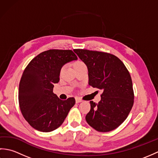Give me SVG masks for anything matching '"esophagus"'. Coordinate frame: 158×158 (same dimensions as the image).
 Wrapping results in <instances>:
<instances>
[{
  "label": "esophagus",
  "instance_id": "1",
  "mask_svg": "<svg viewBox=\"0 0 158 158\" xmlns=\"http://www.w3.org/2000/svg\"><path fill=\"white\" fill-rule=\"evenodd\" d=\"M75 100H76V103H79V102H82V100L81 98H79V97H76Z\"/></svg>",
  "mask_w": 158,
  "mask_h": 158
}]
</instances>
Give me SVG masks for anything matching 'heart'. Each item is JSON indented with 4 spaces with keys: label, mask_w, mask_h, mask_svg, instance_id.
Masks as SVG:
<instances>
[{
    "label": "heart",
    "mask_w": 158,
    "mask_h": 158,
    "mask_svg": "<svg viewBox=\"0 0 158 158\" xmlns=\"http://www.w3.org/2000/svg\"><path fill=\"white\" fill-rule=\"evenodd\" d=\"M83 64H84V63H83L82 61L78 60V61H76L75 63L73 64V66H74V68H75V67H77V66H81V65H83Z\"/></svg>",
    "instance_id": "b5f03b06"
}]
</instances>
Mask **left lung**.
I'll return each instance as SVG.
<instances>
[{
  "label": "left lung",
  "mask_w": 158,
  "mask_h": 158,
  "mask_svg": "<svg viewBox=\"0 0 158 158\" xmlns=\"http://www.w3.org/2000/svg\"><path fill=\"white\" fill-rule=\"evenodd\" d=\"M74 52L88 67L89 85L102 91L98 103L90 101L86 122L98 132L115 130L127 118L134 104L129 71L122 60L111 53L82 49Z\"/></svg>",
  "instance_id": "left-lung-1"
}]
</instances>
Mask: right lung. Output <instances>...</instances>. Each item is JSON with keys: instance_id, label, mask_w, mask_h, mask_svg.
Here are the masks:
<instances>
[{"instance_id": "add662e5", "label": "right lung", "mask_w": 158, "mask_h": 158, "mask_svg": "<svg viewBox=\"0 0 158 158\" xmlns=\"http://www.w3.org/2000/svg\"><path fill=\"white\" fill-rule=\"evenodd\" d=\"M77 59L72 50L49 49L35 57L23 70L19 85V105L33 128L43 132L57 129L75 105V98L60 99L53 89L59 81L62 66Z\"/></svg>"}]
</instances>
